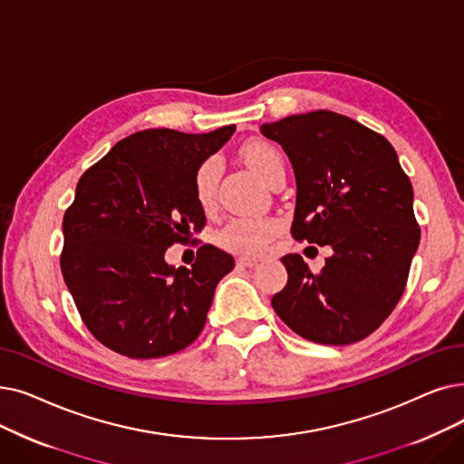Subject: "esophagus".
<instances>
[{"mask_svg": "<svg viewBox=\"0 0 464 464\" xmlns=\"http://www.w3.org/2000/svg\"><path fill=\"white\" fill-rule=\"evenodd\" d=\"M257 264H259V261L256 257H238L237 259V267H248V269H252Z\"/></svg>", "mask_w": 464, "mask_h": 464, "instance_id": "esophagus-1", "label": "esophagus"}]
</instances>
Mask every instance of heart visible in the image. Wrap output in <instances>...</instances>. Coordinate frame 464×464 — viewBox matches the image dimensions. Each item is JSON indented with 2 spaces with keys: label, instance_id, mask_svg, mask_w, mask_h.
<instances>
[{
  "label": "heart",
  "instance_id": "1",
  "mask_svg": "<svg viewBox=\"0 0 464 464\" xmlns=\"http://www.w3.org/2000/svg\"><path fill=\"white\" fill-rule=\"evenodd\" d=\"M243 157L248 167L269 184V179L285 170V160L282 153L264 140H252L243 148ZM221 174V163L218 157H208L200 163L193 176V191L200 208H212L216 203V191ZM280 224L273 218H246L238 216L226 221V226L216 233V243L233 254L238 256H256L267 240L276 235Z\"/></svg>",
  "mask_w": 464,
  "mask_h": 464
}]
</instances>
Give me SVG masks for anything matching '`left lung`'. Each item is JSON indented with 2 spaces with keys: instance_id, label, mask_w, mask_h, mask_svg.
I'll return each instance as SVG.
<instances>
[{
  "instance_id": "1",
  "label": "left lung",
  "mask_w": 464,
  "mask_h": 464,
  "mask_svg": "<svg viewBox=\"0 0 464 464\" xmlns=\"http://www.w3.org/2000/svg\"><path fill=\"white\" fill-rule=\"evenodd\" d=\"M286 151L297 195L292 237L330 246L320 273L282 257L288 282L271 305L288 328L320 345L373 334L406 290L420 229L413 188L385 136L328 110L259 127Z\"/></svg>"
}]
</instances>
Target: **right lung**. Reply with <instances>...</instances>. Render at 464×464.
<instances>
[{
  "mask_svg": "<svg viewBox=\"0 0 464 464\" xmlns=\"http://www.w3.org/2000/svg\"><path fill=\"white\" fill-rule=\"evenodd\" d=\"M233 132V125L208 134L136 132L79 178L64 212L60 269L85 326L113 353L169 356L203 332L235 259L203 245L191 269H174L165 252L207 226L193 176Z\"/></svg>",
  "mask_w": 464,
  "mask_h": 464,
  "instance_id": "1",
  "label": "right lung"
}]
</instances>
